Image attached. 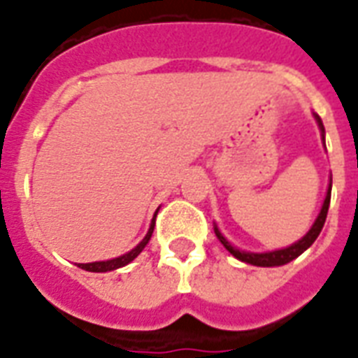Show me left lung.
<instances>
[{
	"instance_id": "1",
	"label": "left lung",
	"mask_w": 358,
	"mask_h": 358,
	"mask_svg": "<svg viewBox=\"0 0 358 358\" xmlns=\"http://www.w3.org/2000/svg\"><path fill=\"white\" fill-rule=\"evenodd\" d=\"M317 124H319V130H321L322 141H324V126H322L321 118L319 115H315ZM330 190H332V179H330L329 190H327V198H324V203H322L321 213L313 222V227L310 228V232L303 236L302 240H298L296 243H292L291 247H285V249H278V251H270V252H247V251H240V249H236L234 245L228 243V240L219 232V228L215 227V234H217V238L220 240V243L227 247L228 252L234 255L236 259L241 260V262H247V264L252 266H264V268H270V266H283L287 262H291L296 257H300L308 247L317 240V236L321 234L322 227H324V220H327V213H329V206H330Z\"/></svg>"
}]
</instances>
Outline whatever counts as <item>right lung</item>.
Instances as JSON below:
<instances>
[{
	"label": "right lung",
	"mask_w": 358,
	"mask_h": 358,
	"mask_svg": "<svg viewBox=\"0 0 358 358\" xmlns=\"http://www.w3.org/2000/svg\"><path fill=\"white\" fill-rule=\"evenodd\" d=\"M155 220H157V213H155V217H152V222H150V228H149V232H147V236H145L143 240L139 241L138 245L134 247L130 252H126V255L118 257V259L101 260V262H88V264H77V266L87 271H113V270H117V268H122V266L130 264L131 260L136 259L139 252L143 251L145 245L149 243L150 236H152V230H155Z\"/></svg>",
	"instance_id": "obj_1"
}]
</instances>
